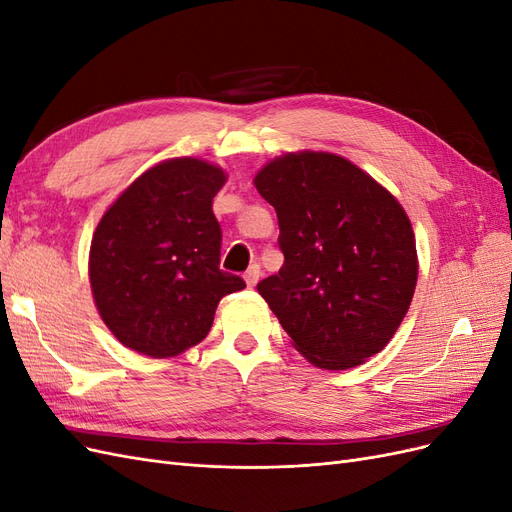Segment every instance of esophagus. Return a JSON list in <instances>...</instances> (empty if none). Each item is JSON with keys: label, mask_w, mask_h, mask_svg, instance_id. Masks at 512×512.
I'll return each instance as SVG.
<instances>
[{"label": "esophagus", "mask_w": 512, "mask_h": 512, "mask_svg": "<svg viewBox=\"0 0 512 512\" xmlns=\"http://www.w3.org/2000/svg\"><path fill=\"white\" fill-rule=\"evenodd\" d=\"M245 284L250 286V288H254L256 284H258V280H260V265H252L250 269L245 271Z\"/></svg>", "instance_id": "1"}]
</instances>
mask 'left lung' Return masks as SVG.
Listing matches in <instances>:
<instances>
[{"instance_id":"obj_1","label":"left lung","mask_w":512,"mask_h":512,"mask_svg":"<svg viewBox=\"0 0 512 512\" xmlns=\"http://www.w3.org/2000/svg\"><path fill=\"white\" fill-rule=\"evenodd\" d=\"M277 213L284 265L258 282L292 344L324 369L361 365L391 342L416 286L406 211L333 153H288L254 179Z\"/></svg>"}]
</instances>
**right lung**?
Instances as JSON below:
<instances>
[{
    "mask_svg": "<svg viewBox=\"0 0 512 512\" xmlns=\"http://www.w3.org/2000/svg\"><path fill=\"white\" fill-rule=\"evenodd\" d=\"M226 177L203 160L149 168L104 213L89 252L96 307L123 346L175 356L211 331L215 307L245 288L220 269L211 203Z\"/></svg>",
    "mask_w": 512,
    "mask_h": 512,
    "instance_id": "obj_1",
    "label": "right lung"
}]
</instances>
